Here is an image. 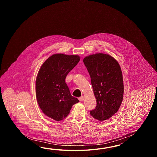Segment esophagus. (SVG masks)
<instances>
[{"instance_id":"34e87169","label":"esophagus","mask_w":157,"mask_h":157,"mask_svg":"<svg viewBox=\"0 0 157 157\" xmlns=\"http://www.w3.org/2000/svg\"><path fill=\"white\" fill-rule=\"evenodd\" d=\"M84 99H85V97H80L79 98H78V99L80 100V101H83L84 100Z\"/></svg>"}]
</instances>
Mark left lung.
Returning a JSON list of instances; mask_svg holds the SVG:
<instances>
[{
	"label": "left lung",
	"instance_id": "obj_1",
	"mask_svg": "<svg viewBox=\"0 0 157 157\" xmlns=\"http://www.w3.org/2000/svg\"><path fill=\"white\" fill-rule=\"evenodd\" d=\"M91 78L97 107L90 115L99 121L107 120L119 109L124 97L123 76L120 66L109 54L97 53L84 58Z\"/></svg>",
	"mask_w": 157,
	"mask_h": 157
}]
</instances>
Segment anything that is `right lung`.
I'll list each match as a JSON object with an SVG mask.
<instances>
[{"label":"right lung","instance_id":"right-lung-1","mask_svg":"<svg viewBox=\"0 0 157 157\" xmlns=\"http://www.w3.org/2000/svg\"><path fill=\"white\" fill-rule=\"evenodd\" d=\"M80 59L77 55L55 54L44 62L38 72L35 84L37 101L44 113L53 120H63L72 105L79 102L71 95L65 79Z\"/></svg>","mask_w":157,"mask_h":157}]
</instances>
